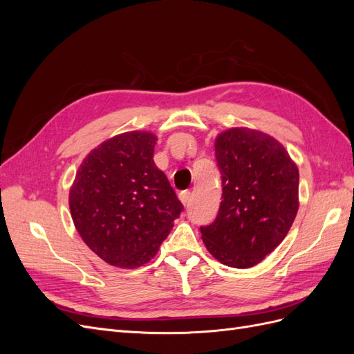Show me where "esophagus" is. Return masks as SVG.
<instances>
[{
  "label": "esophagus",
  "instance_id": "obj_1",
  "mask_svg": "<svg viewBox=\"0 0 354 354\" xmlns=\"http://www.w3.org/2000/svg\"><path fill=\"white\" fill-rule=\"evenodd\" d=\"M178 198H180V201L185 203H189V201H190V198H192V194H190V190H183V192H180V195H178Z\"/></svg>",
  "mask_w": 354,
  "mask_h": 354
}]
</instances>
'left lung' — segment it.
Here are the masks:
<instances>
[{"label": "left lung", "instance_id": "1", "mask_svg": "<svg viewBox=\"0 0 354 354\" xmlns=\"http://www.w3.org/2000/svg\"><path fill=\"white\" fill-rule=\"evenodd\" d=\"M223 195L216 220L201 227L209 254L234 269L259 264L279 245L298 211V168L273 137L230 128L216 138Z\"/></svg>", "mask_w": 354, "mask_h": 354}]
</instances>
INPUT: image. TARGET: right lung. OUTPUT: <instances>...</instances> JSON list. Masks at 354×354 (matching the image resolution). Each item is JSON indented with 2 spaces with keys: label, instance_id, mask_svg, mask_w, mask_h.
<instances>
[{
  "label": "right lung",
  "instance_id": "obj_1",
  "mask_svg": "<svg viewBox=\"0 0 354 354\" xmlns=\"http://www.w3.org/2000/svg\"><path fill=\"white\" fill-rule=\"evenodd\" d=\"M156 136L130 131L82 160L69 192L75 227L88 248L121 269L151 261L183 211L153 162Z\"/></svg>",
  "mask_w": 354,
  "mask_h": 354
}]
</instances>
